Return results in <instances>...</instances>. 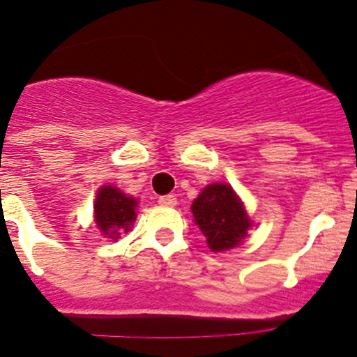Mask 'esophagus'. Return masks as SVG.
<instances>
[{"mask_svg":"<svg viewBox=\"0 0 357 357\" xmlns=\"http://www.w3.org/2000/svg\"><path fill=\"white\" fill-rule=\"evenodd\" d=\"M158 204L160 206H167V207H174L178 204L174 195H164V197H158Z\"/></svg>","mask_w":357,"mask_h":357,"instance_id":"1","label":"esophagus"}]
</instances>
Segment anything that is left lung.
<instances>
[{"mask_svg": "<svg viewBox=\"0 0 357 357\" xmlns=\"http://www.w3.org/2000/svg\"><path fill=\"white\" fill-rule=\"evenodd\" d=\"M192 213L195 223L206 235L207 245L214 252L241 244L252 225L244 204L231 186L225 183L207 185L193 200Z\"/></svg>", "mask_w": 357, "mask_h": 357, "instance_id": "8db88e82", "label": "left lung"}]
</instances>
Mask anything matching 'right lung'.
<instances>
[{
    "instance_id": "add662e5",
    "label": "right lung",
    "mask_w": 357,
    "mask_h": 357,
    "mask_svg": "<svg viewBox=\"0 0 357 357\" xmlns=\"http://www.w3.org/2000/svg\"><path fill=\"white\" fill-rule=\"evenodd\" d=\"M137 200L126 195L119 188L106 185L98 190L94 202L96 225L108 238H120L123 231H129L136 221Z\"/></svg>"
}]
</instances>
